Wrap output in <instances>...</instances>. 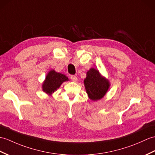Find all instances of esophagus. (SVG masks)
Here are the masks:
<instances>
[{
	"instance_id": "1",
	"label": "esophagus",
	"mask_w": 155,
	"mask_h": 155,
	"mask_svg": "<svg viewBox=\"0 0 155 155\" xmlns=\"http://www.w3.org/2000/svg\"><path fill=\"white\" fill-rule=\"evenodd\" d=\"M71 81H73V82H77V80H78L77 77L76 76H74V75H71Z\"/></svg>"
}]
</instances>
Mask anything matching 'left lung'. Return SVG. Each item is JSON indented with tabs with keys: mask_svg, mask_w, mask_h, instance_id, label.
Instances as JSON below:
<instances>
[{
	"mask_svg": "<svg viewBox=\"0 0 155 155\" xmlns=\"http://www.w3.org/2000/svg\"><path fill=\"white\" fill-rule=\"evenodd\" d=\"M86 92L91 100L96 101L102 98L109 88V82L100 74L98 71L92 68L84 81Z\"/></svg>",
	"mask_w": 155,
	"mask_h": 155,
	"instance_id": "obj_1",
	"label": "left lung"
}]
</instances>
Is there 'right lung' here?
I'll return each mask as SVG.
<instances>
[{
	"label": "right lung",
	"mask_w": 155,
	"mask_h": 155,
	"mask_svg": "<svg viewBox=\"0 0 155 155\" xmlns=\"http://www.w3.org/2000/svg\"><path fill=\"white\" fill-rule=\"evenodd\" d=\"M67 81H69V78L65 75L57 73L54 70H52L47 75L45 81L42 86L43 91L47 94H51L59 88L63 82Z\"/></svg>",
	"instance_id": "right-lung-1"
}]
</instances>
